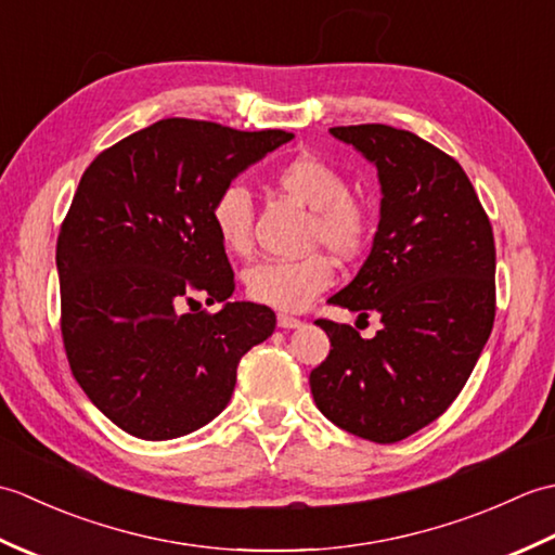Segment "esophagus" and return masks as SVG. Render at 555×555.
<instances>
[{
	"label": "esophagus",
	"mask_w": 555,
	"mask_h": 555,
	"mask_svg": "<svg viewBox=\"0 0 555 555\" xmlns=\"http://www.w3.org/2000/svg\"><path fill=\"white\" fill-rule=\"evenodd\" d=\"M279 326L281 328H298V326H302V322L298 320V317H291V314H279Z\"/></svg>",
	"instance_id": "obj_1"
}]
</instances>
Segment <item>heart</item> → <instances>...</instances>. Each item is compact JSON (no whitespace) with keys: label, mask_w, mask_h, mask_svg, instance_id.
Returning a JSON list of instances; mask_svg holds the SVG:
<instances>
[{"label":"heart","mask_w":555,"mask_h":555,"mask_svg":"<svg viewBox=\"0 0 555 555\" xmlns=\"http://www.w3.org/2000/svg\"><path fill=\"white\" fill-rule=\"evenodd\" d=\"M281 193L310 207V243L324 245L340 259L362 253L372 233V211L348 193V181L334 164L317 155H298L274 171ZM211 227L233 255L250 250L253 199L243 185H227L211 203ZM336 269L322 253L302 259H264L245 271V291L269 308L298 312L334 284Z\"/></svg>","instance_id":"heart-1"}]
</instances>
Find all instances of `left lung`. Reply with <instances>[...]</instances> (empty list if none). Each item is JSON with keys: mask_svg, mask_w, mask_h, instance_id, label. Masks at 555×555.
<instances>
[{"mask_svg": "<svg viewBox=\"0 0 555 555\" xmlns=\"http://www.w3.org/2000/svg\"><path fill=\"white\" fill-rule=\"evenodd\" d=\"M328 133L374 164L382 185L372 250L328 302L376 312L384 326L362 338L317 320L332 350L310 388L336 427L396 443L443 415L487 346L496 314L493 231L463 167L427 140L384 124Z\"/></svg>", "mask_w": 555, "mask_h": 555, "instance_id": "8db88e82", "label": "left lung"}]
</instances>
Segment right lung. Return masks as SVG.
I'll list each match as a JSON object with an SVG mask.
<instances>
[{"mask_svg": "<svg viewBox=\"0 0 555 555\" xmlns=\"http://www.w3.org/2000/svg\"><path fill=\"white\" fill-rule=\"evenodd\" d=\"M288 140L162 119L82 173L56 241L64 348L92 405L131 436L167 441L205 427L229 405L241 358L274 334L264 305L229 300L233 271L209 211ZM195 295L220 312L185 313Z\"/></svg>", "mask_w": 555, "mask_h": 555, "instance_id": "obj_1", "label": "right lung"}]
</instances>
